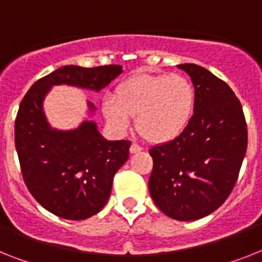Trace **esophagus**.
Returning a JSON list of instances; mask_svg holds the SVG:
<instances>
[{"label":"esophagus","instance_id":"1","mask_svg":"<svg viewBox=\"0 0 262 262\" xmlns=\"http://www.w3.org/2000/svg\"><path fill=\"white\" fill-rule=\"evenodd\" d=\"M141 150H142V148L137 144H132L130 148H129V151H130L132 155H133V153H137V151H141Z\"/></svg>","mask_w":262,"mask_h":262}]
</instances>
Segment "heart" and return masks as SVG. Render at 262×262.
I'll return each instance as SVG.
<instances>
[{
	"label": "heart",
	"instance_id": "b5f03b06",
	"mask_svg": "<svg viewBox=\"0 0 262 262\" xmlns=\"http://www.w3.org/2000/svg\"><path fill=\"white\" fill-rule=\"evenodd\" d=\"M195 90L182 74H136L107 94L102 113L116 133H124L136 117L138 133L151 142L179 137L192 120Z\"/></svg>",
	"mask_w": 262,
	"mask_h": 262
}]
</instances>
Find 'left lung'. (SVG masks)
Returning <instances> with one entry per match:
<instances>
[{
    "label": "left lung",
    "mask_w": 262,
    "mask_h": 262,
    "mask_svg": "<svg viewBox=\"0 0 262 262\" xmlns=\"http://www.w3.org/2000/svg\"><path fill=\"white\" fill-rule=\"evenodd\" d=\"M179 68L192 78L194 111L179 137L149 150V192L166 216L194 221L219 209L234 188L248 129L241 102L228 83L194 63Z\"/></svg>",
    "instance_id": "left-lung-1"
}]
</instances>
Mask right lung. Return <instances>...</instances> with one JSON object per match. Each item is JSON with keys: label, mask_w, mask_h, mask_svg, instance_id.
<instances>
[{"label": "right lung", "mask_w": 262, "mask_h": 262, "mask_svg": "<svg viewBox=\"0 0 262 262\" xmlns=\"http://www.w3.org/2000/svg\"><path fill=\"white\" fill-rule=\"evenodd\" d=\"M122 73L121 65H67L39 78L19 104L14 141L24 181L46 210L67 220H85L105 206L113 177L129 158L130 141H107L94 121L73 130H57L43 113V100L54 85L100 92ZM89 112L96 107L88 101Z\"/></svg>", "instance_id": "add662e5"}]
</instances>
